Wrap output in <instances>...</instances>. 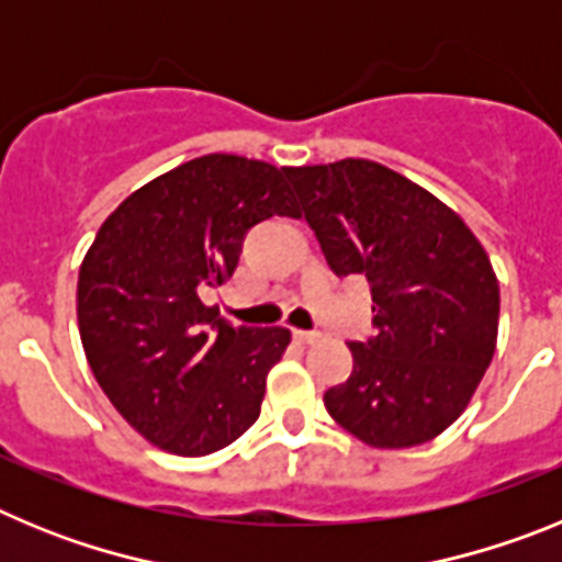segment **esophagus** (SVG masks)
I'll return each mask as SVG.
<instances>
[{
    "label": "esophagus",
    "mask_w": 562,
    "mask_h": 562,
    "mask_svg": "<svg viewBox=\"0 0 562 562\" xmlns=\"http://www.w3.org/2000/svg\"><path fill=\"white\" fill-rule=\"evenodd\" d=\"M292 337H295L297 342H317V340H321V331H312V329H295V331H292Z\"/></svg>",
    "instance_id": "1"
}]
</instances>
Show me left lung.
I'll use <instances>...</instances> for the list:
<instances>
[{
	"mask_svg": "<svg viewBox=\"0 0 562 562\" xmlns=\"http://www.w3.org/2000/svg\"><path fill=\"white\" fill-rule=\"evenodd\" d=\"M335 276H366L376 335L324 394L371 448H414L450 428L498 340V278L473 231L434 193L371 160L284 168Z\"/></svg>",
	"mask_w": 562,
	"mask_h": 562,
	"instance_id": "1",
	"label": "left lung"
}]
</instances>
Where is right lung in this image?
I'll return each mask as SVG.
<instances>
[{
  "mask_svg": "<svg viewBox=\"0 0 562 562\" xmlns=\"http://www.w3.org/2000/svg\"><path fill=\"white\" fill-rule=\"evenodd\" d=\"M297 216L284 168L205 154L117 205L78 272V329L98 385L151 445L227 448L261 414L284 326H231L202 295L225 284L252 225Z\"/></svg>",
  "mask_w": 562,
  "mask_h": 562,
  "instance_id": "obj_1",
  "label": "right lung"
}]
</instances>
